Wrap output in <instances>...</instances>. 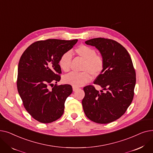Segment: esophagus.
Listing matches in <instances>:
<instances>
[{
	"label": "esophagus",
	"instance_id": "34e87169",
	"mask_svg": "<svg viewBox=\"0 0 153 153\" xmlns=\"http://www.w3.org/2000/svg\"><path fill=\"white\" fill-rule=\"evenodd\" d=\"M79 89V87H76V86H72V89H73V91H76L77 90H78Z\"/></svg>",
	"mask_w": 153,
	"mask_h": 153
}]
</instances>
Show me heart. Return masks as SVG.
<instances>
[{
	"label": "heart",
	"mask_w": 153,
	"mask_h": 153,
	"mask_svg": "<svg viewBox=\"0 0 153 153\" xmlns=\"http://www.w3.org/2000/svg\"><path fill=\"white\" fill-rule=\"evenodd\" d=\"M75 53L84 60L81 72H71L63 77L64 82L74 86H82L91 81L92 74L97 77L102 72L104 68V59L100 54H96V51L89 46L81 45L74 50ZM72 55L69 51L62 53L59 57L58 64L60 68L64 71H68L70 69Z\"/></svg>",
	"instance_id": "heart-1"
}]
</instances>
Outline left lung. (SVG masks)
Segmentation results:
<instances>
[{
    "instance_id": "8db88e82",
    "label": "left lung",
    "mask_w": 153,
    "mask_h": 153,
    "mask_svg": "<svg viewBox=\"0 0 153 153\" xmlns=\"http://www.w3.org/2000/svg\"><path fill=\"white\" fill-rule=\"evenodd\" d=\"M85 43L100 51L104 68L94 82L102 88L100 92L92 85L84 87L83 109L92 122L109 123L121 117L131 103L136 84L135 70L129 53L115 40L97 38Z\"/></svg>"
}]
</instances>
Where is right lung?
Wrapping results in <instances>:
<instances>
[{"instance_id":"add662e5","label":"right lung","mask_w":153,"mask_h":153,"mask_svg":"<svg viewBox=\"0 0 153 153\" xmlns=\"http://www.w3.org/2000/svg\"><path fill=\"white\" fill-rule=\"evenodd\" d=\"M77 42V39L41 40L30 45L21 56L17 90L24 107L39 122L51 123L64 113V103L72 92V86L53 83L61 79L58 64L61 55Z\"/></svg>"}]
</instances>
